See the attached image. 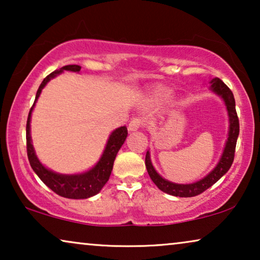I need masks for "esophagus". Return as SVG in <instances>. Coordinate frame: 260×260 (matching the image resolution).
<instances>
[{
	"mask_svg": "<svg viewBox=\"0 0 260 260\" xmlns=\"http://www.w3.org/2000/svg\"><path fill=\"white\" fill-rule=\"evenodd\" d=\"M143 125V120L140 119V118H134L131 122L129 123V126H127V129L131 133H134V131H137L140 127Z\"/></svg>",
	"mask_w": 260,
	"mask_h": 260,
	"instance_id": "1",
	"label": "esophagus"
}]
</instances>
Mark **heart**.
I'll return each mask as SVG.
<instances>
[{"mask_svg": "<svg viewBox=\"0 0 260 260\" xmlns=\"http://www.w3.org/2000/svg\"><path fill=\"white\" fill-rule=\"evenodd\" d=\"M170 94V90L165 86H155L150 90V97L155 101H162Z\"/></svg>", "mask_w": 260, "mask_h": 260, "instance_id": "b5f03b06", "label": "heart"}]
</instances>
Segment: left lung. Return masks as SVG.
Instances as JSON below:
<instances>
[{
    "instance_id": "obj_1",
    "label": "left lung",
    "mask_w": 260,
    "mask_h": 260,
    "mask_svg": "<svg viewBox=\"0 0 260 260\" xmlns=\"http://www.w3.org/2000/svg\"><path fill=\"white\" fill-rule=\"evenodd\" d=\"M211 84V90L222 98L223 103L226 105L227 115H229V136H227L225 148H223L222 155L220 157L219 162L216 163L214 169L211 173H208L205 177L201 180L197 181L193 183H174L170 181L166 180L159 174L156 172L151 163L150 152L147 151L145 155V167H147L148 174L150 176L158 189H161L165 193L173 195V197H180V198H191L197 197V195L201 194L202 191L208 189L212 187L216 181H219L225 174L229 172V169L232 166L234 159V151H236L237 140L239 136V119H238L237 111H236V101H234L232 91L226 86V84L219 78H214L209 81Z\"/></svg>"
}]
</instances>
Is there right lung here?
I'll list each match as a JSON object with an SVG mask.
<instances>
[{
	"instance_id": "1",
	"label": "right lung",
	"mask_w": 260,
	"mask_h": 260,
	"mask_svg": "<svg viewBox=\"0 0 260 260\" xmlns=\"http://www.w3.org/2000/svg\"><path fill=\"white\" fill-rule=\"evenodd\" d=\"M80 66L78 65H67L63 66L58 71H54L49 76H47L42 80L39 90L35 95L34 104L31 106L29 115L27 119L26 126V138H27V155L29 159L31 169L34 173L40 177V180L46 186L56 193L60 197L67 199H88L93 195L98 194L102 190V188L105 186V183L109 181V177L111 175L113 162L117 156V152L122 148V145L126 140L127 129L126 126L117 127L113 130L111 135L109 136V140L106 142L105 149L99 158V161L95 163L94 167H92L87 172L80 174H60L55 173L53 170L46 168V167L40 162L35 154L34 147L31 144L30 137V118L31 112L35 106V103L38 102L40 97L41 91L47 85V83L53 78H55L59 74H61L63 71H70V72H80Z\"/></svg>"
}]
</instances>
